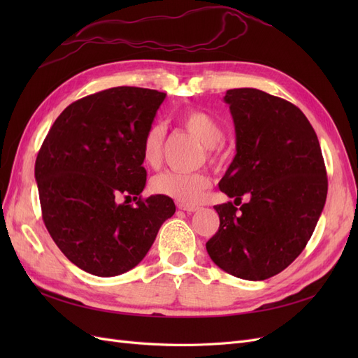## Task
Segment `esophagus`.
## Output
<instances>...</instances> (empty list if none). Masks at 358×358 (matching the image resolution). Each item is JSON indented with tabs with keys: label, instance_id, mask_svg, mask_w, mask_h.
Segmentation results:
<instances>
[{
	"label": "esophagus",
	"instance_id": "1",
	"mask_svg": "<svg viewBox=\"0 0 358 358\" xmlns=\"http://www.w3.org/2000/svg\"><path fill=\"white\" fill-rule=\"evenodd\" d=\"M178 208L180 210H185V212H196L199 208L197 206H192V204H187V203H178Z\"/></svg>",
	"mask_w": 358,
	"mask_h": 358
}]
</instances>
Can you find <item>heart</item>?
<instances>
[{"mask_svg":"<svg viewBox=\"0 0 358 358\" xmlns=\"http://www.w3.org/2000/svg\"><path fill=\"white\" fill-rule=\"evenodd\" d=\"M178 121L188 133L196 136L203 146H206V157L210 164H220L222 161V149L220 143L224 140V128L218 119L201 109H188L179 115ZM162 143H164V127L152 124L142 137V159L145 166L157 167L159 164ZM209 187L210 179L204 173H180L169 170L159 173L150 182V189L155 194L187 204L200 201L204 191Z\"/></svg>","mask_w":358,"mask_h":358,"instance_id":"b5f03b06","label":"heart"}]
</instances>
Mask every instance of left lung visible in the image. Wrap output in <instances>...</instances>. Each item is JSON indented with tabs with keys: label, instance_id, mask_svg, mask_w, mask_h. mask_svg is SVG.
Instances as JSON below:
<instances>
[{
	"label": "left lung",
	"instance_id": "8db88e82",
	"mask_svg": "<svg viewBox=\"0 0 358 358\" xmlns=\"http://www.w3.org/2000/svg\"><path fill=\"white\" fill-rule=\"evenodd\" d=\"M237 154L220 182V229L206 243L236 278L264 280L287 268L315 230L327 197L318 137L297 106L254 88L229 90ZM250 200L239 210L241 196Z\"/></svg>",
	"mask_w": 358,
	"mask_h": 358
}]
</instances>
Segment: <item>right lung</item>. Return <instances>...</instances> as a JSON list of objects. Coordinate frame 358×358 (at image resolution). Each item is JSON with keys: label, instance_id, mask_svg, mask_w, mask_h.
Returning <instances> with one entry per match:
<instances>
[{"label": "right lung", "instance_id": "obj_1", "mask_svg": "<svg viewBox=\"0 0 358 358\" xmlns=\"http://www.w3.org/2000/svg\"><path fill=\"white\" fill-rule=\"evenodd\" d=\"M164 99L136 86L83 96L57 117L38 150L43 221L61 252L91 275L136 267L176 210L170 197L140 196L146 185L142 137ZM131 196L136 206L127 204Z\"/></svg>", "mask_w": 358, "mask_h": 358}]
</instances>
